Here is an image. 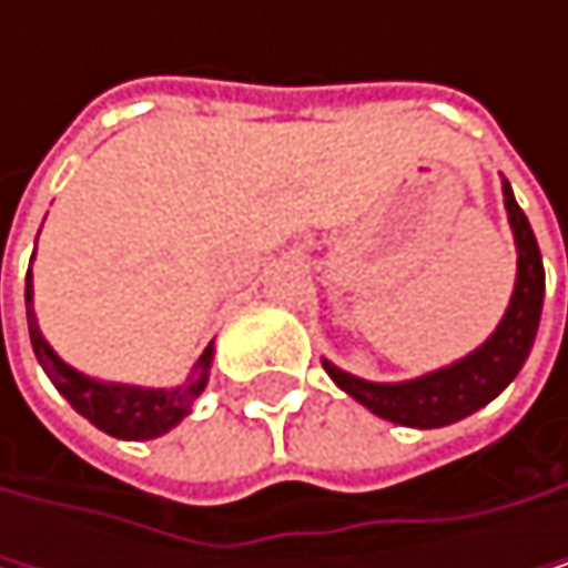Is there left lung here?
<instances>
[{
	"instance_id": "obj_1",
	"label": "left lung",
	"mask_w": 568,
	"mask_h": 568,
	"mask_svg": "<svg viewBox=\"0 0 568 568\" xmlns=\"http://www.w3.org/2000/svg\"><path fill=\"white\" fill-rule=\"evenodd\" d=\"M504 206H507L513 240H516V285H513L510 305H507L497 332L480 348L464 355L460 362L427 372L410 382H392V385L355 378L322 358L328 378L345 395H352L372 414H378L392 424L427 430V427H447L454 420L470 417L474 410L490 404L519 375L523 362L529 358L536 328H539L546 273H542V256H539L532 226H529L526 213L519 210L507 180H504Z\"/></svg>"
}]
</instances>
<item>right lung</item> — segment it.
Returning a JSON list of instances; mask_svg holds the SVG:
<instances>
[{"instance_id":"right-lung-1","label":"right lung","mask_w":568,"mask_h":568,"mask_svg":"<svg viewBox=\"0 0 568 568\" xmlns=\"http://www.w3.org/2000/svg\"><path fill=\"white\" fill-rule=\"evenodd\" d=\"M26 312H29V338L36 348L39 365L45 368V375L52 378L58 395L64 397L81 417H88L98 430L121 437V440H151L168 434L176 427L193 400L203 395L206 382H210V365H213V342L206 345V352L200 355L193 375L176 385V388H138V385H114V382H98L81 375L78 368H71L68 362H61L55 348L45 342L39 322H36V308H32V270L26 276Z\"/></svg>"}]
</instances>
